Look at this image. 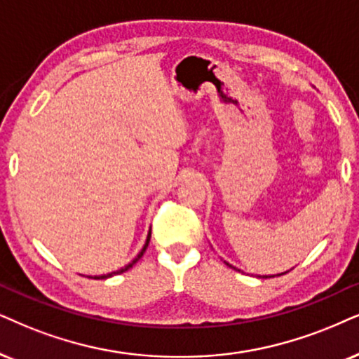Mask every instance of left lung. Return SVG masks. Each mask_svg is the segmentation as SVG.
<instances>
[{
	"label": "left lung",
	"mask_w": 359,
	"mask_h": 359,
	"mask_svg": "<svg viewBox=\"0 0 359 359\" xmlns=\"http://www.w3.org/2000/svg\"><path fill=\"white\" fill-rule=\"evenodd\" d=\"M226 265H229V263H226ZM229 266H232V265H229ZM280 275H283V273H280Z\"/></svg>",
	"instance_id": "8db88e82"
}]
</instances>
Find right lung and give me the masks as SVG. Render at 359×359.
<instances>
[{"label": "right lung", "mask_w": 359, "mask_h": 359, "mask_svg": "<svg viewBox=\"0 0 359 359\" xmlns=\"http://www.w3.org/2000/svg\"><path fill=\"white\" fill-rule=\"evenodd\" d=\"M149 240H151V232H149V235H147V240H146V245H144V248H142V250H140V252H139V255H137V257H135V258H134V260L129 263V265H126V266H124V269H121V270H117V271H112V273H107V275H101V276H94V278H109V276H114V275L124 273V271H127V270H129V269H130V266H133V265H134V263H135V262H137V260H139V258L144 255V252H146V248L149 247ZM89 278H93V276H89Z\"/></svg>", "instance_id": "right-lung-1"}]
</instances>
